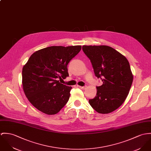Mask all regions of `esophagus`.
<instances>
[{
	"label": "esophagus",
	"mask_w": 151,
	"mask_h": 151,
	"mask_svg": "<svg viewBox=\"0 0 151 151\" xmlns=\"http://www.w3.org/2000/svg\"><path fill=\"white\" fill-rule=\"evenodd\" d=\"M78 87L82 89H85L86 88V86H78Z\"/></svg>",
	"instance_id": "esophagus-1"
}]
</instances>
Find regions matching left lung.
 <instances>
[{"label": "left lung", "instance_id": "1", "mask_svg": "<svg viewBox=\"0 0 151 151\" xmlns=\"http://www.w3.org/2000/svg\"><path fill=\"white\" fill-rule=\"evenodd\" d=\"M95 76L103 82L96 86V96L89 100L92 107L100 114H109L118 109L129 94L133 80L126 58L107 45H83Z\"/></svg>", "mask_w": 151, "mask_h": 151}]
</instances>
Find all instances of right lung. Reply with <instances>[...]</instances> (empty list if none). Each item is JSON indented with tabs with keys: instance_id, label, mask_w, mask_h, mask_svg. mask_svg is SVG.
Segmentation results:
<instances>
[{
	"instance_id": "add662e5",
	"label": "right lung",
	"mask_w": 151,
	"mask_h": 151,
	"mask_svg": "<svg viewBox=\"0 0 151 151\" xmlns=\"http://www.w3.org/2000/svg\"><path fill=\"white\" fill-rule=\"evenodd\" d=\"M81 50V45L51 46L30 56L22 69V86L35 108L47 115H54L66 105L72 88L58 80L69 76L68 65Z\"/></svg>"
}]
</instances>
